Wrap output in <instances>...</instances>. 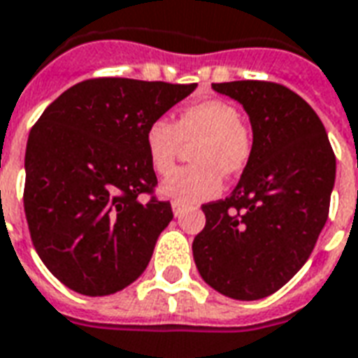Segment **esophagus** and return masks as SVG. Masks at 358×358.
I'll use <instances>...</instances> for the list:
<instances>
[{
  "instance_id": "esophagus-1",
  "label": "esophagus",
  "mask_w": 358,
  "mask_h": 358,
  "mask_svg": "<svg viewBox=\"0 0 358 358\" xmlns=\"http://www.w3.org/2000/svg\"><path fill=\"white\" fill-rule=\"evenodd\" d=\"M184 208H186L184 203H180V201H172V213H174V216H180V214L184 213Z\"/></svg>"
}]
</instances>
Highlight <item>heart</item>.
<instances>
[{
  "mask_svg": "<svg viewBox=\"0 0 358 358\" xmlns=\"http://www.w3.org/2000/svg\"><path fill=\"white\" fill-rule=\"evenodd\" d=\"M150 165L165 176L174 169L184 144H192V165L172 172L161 184V193L180 203L210 199L222 187L224 176L245 171L254 153L252 127L241 119L239 110L222 98L184 106L174 123L159 117L145 131Z\"/></svg>",
  "mask_w": 358,
  "mask_h": 358,
  "instance_id": "obj_1",
  "label": "heart"
}]
</instances>
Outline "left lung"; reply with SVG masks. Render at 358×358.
<instances>
[{"mask_svg": "<svg viewBox=\"0 0 358 358\" xmlns=\"http://www.w3.org/2000/svg\"><path fill=\"white\" fill-rule=\"evenodd\" d=\"M250 115L254 153L226 199L203 205L193 260L214 290L260 300L285 287L311 256L328 220L336 155L306 100L273 81L213 83Z\"/></svg>", "mask_w": 358, "mask_h": 358, "instance_id": "left-lung-1", "label": "left lung"}]
</instances>
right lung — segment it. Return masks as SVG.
<instances>
[{"label":"right lung","instance_id":"right-lung-1","mask_svg":"<svg viewBox=\"0 0 358 358\" xmlns=\"http://www.w3.org/2000/svg\"><path fill=\"white\" fill-rule=\"evenodd\" d=\"M195 87L85 79L31 127L24 155L26 222L41 262L73 292L108 296L144 273L172 220L171 203L155 195L145 131Z\"/></svg>","mask_w":358,"mask_h":358}]
</instances>
